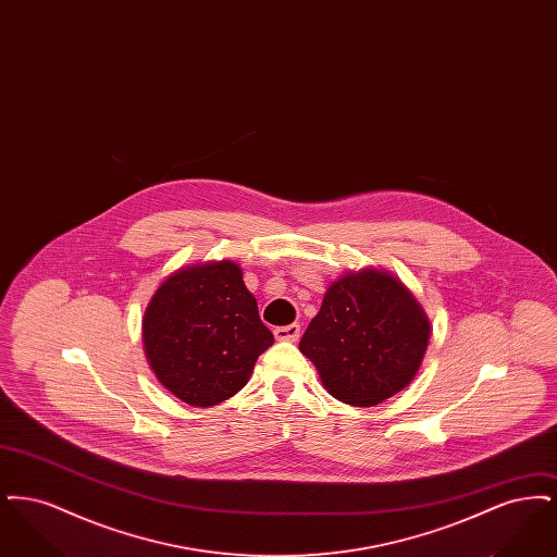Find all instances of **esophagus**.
I'll return each instance as SVG.
<instances>
[{
  "label": "esophagus",
  "mask_w": 557,
  "mask_h": 557,
  "mask_svg": "<svg viewBox=\"0 0 557 557\" xmlns=\"http://www.w3.org/2000/svg\"><path fill=\"white\" fill-rule=\"evenodd\" d=\"M273 334H275V338L282 341V343H294V341H298V336H300V325H298V323L280 325V327L273 330Z\"/></svg>",
  "instance_id": "esophagus-1"
}]
</instances>
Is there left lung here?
I'll use <instances>...</instances> for the list:
<instances>
[{
    "label": "left lung",
    "mask_w": 557,
    "mask_h": 557,
    "mask_svg": "<svg viewBox=\"0 0 557 557\" xmlns=\"http://www.w3.org/2000/svg\"><path fill=\"white\" fill-rule=\"evenodd\" d=\"M430 332L411 290L391 271L370 267L330 284L298 348L332 397L373 407L411 384Z\"/></svg>",
    "instance_id": "8db88e82"
}]
</instances>
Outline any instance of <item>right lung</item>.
I'll list each match as a JSON object with an SVG mask.
<instances>
[{"instance_id":"1","label":"right lung","mask_w":557,"mask_h":557,"mask_svg":"<svg viewBox=\"0 0 557 557\" xmlns=\"http://www.w3.org/2000/svg\"><path fill=\"white\" fill-rule=\"evenodd\" d=\"M144 352L160 384L191 407L246 386L273 334L234 261L182 267L152 294L141 319Z\"/></svg>"}]
</instances>
